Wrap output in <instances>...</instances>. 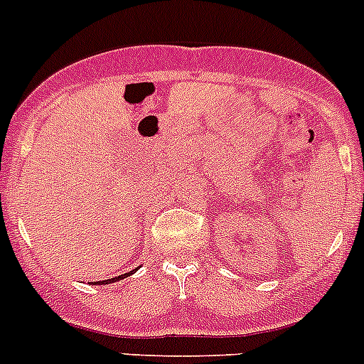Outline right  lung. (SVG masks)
Here are the masks:
<instances>
[{
    "label": "right lung",
    "instance_id": "right-lung-1",
    "mask_svg": "<svg viewBox=\"0 0 364 364\" xmlns=\"http://www.w3.org/2000/svg\"><path fill=\"white\" fill-rule=\"evenodd\" d=\"M134 273V271H128V273H124V274H121V277H117V280H121V278H127V277H130V274ZM109 282H114V278L112 280H104V282H97V284H109Z\"/></svg>",
    "mask_w": 364,
    "mask_h": 364
}]
</instances>
